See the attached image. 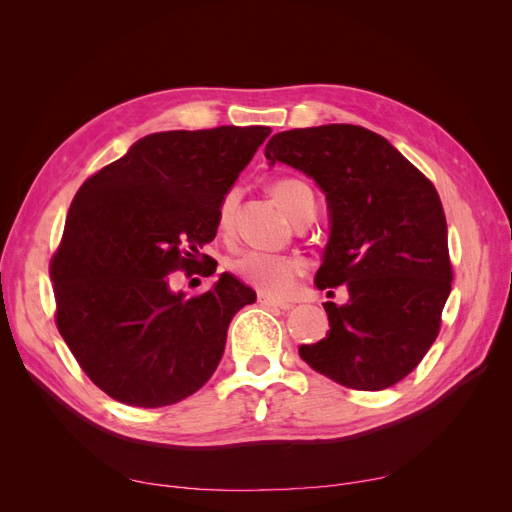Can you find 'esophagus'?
Returning <instances> with one entry per match:
<instances>
[{"mask_svg":"<svg viewBox=\"0 0 512 512\" xmlns=\"http://www.w3.org/2000/svg\"><path fill=\"white\" fill-rule=\"evenodd\" d=\"M258 303H260V305H265V307H275V309H290V305H288V303H284V301H275V299H271V297H265V294H260V297H258Z\"/></svg>","mask_w":512,"mask_h":512,"instance_id":"34e87169","label":"esophagus"}]
</instances>
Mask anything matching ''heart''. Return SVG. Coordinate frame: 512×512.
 Listing matches in <instances>:
<instances>
[{
	"label": "heart",
	"instance_id": "heart-1",
	"mask_svg": "<svg viewBox=\"0 0 512 512\" xmlns=\"http://www.w3.org/2000/svg\"><path fill=\"white\" fill-rule=\"evenodd\" d=\"M271 194L275 203L280 205L288 218L294 220L307 207L314 205V194L309 185L299 179H280L271 185ZM237 205V192L230 190L218 207V228L228 230L232 224V213ZM228 269L232 275L247 286H252L265 297L282 299L297 286L299 275L305 271V262L294 256H280L267 252H241L230 258Z\"/></svg>",
	"mask_w": 512,
	"mask_h": 512
}]
</instances>
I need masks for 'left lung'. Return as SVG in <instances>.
Instances as JSON below:
<instances>
[{"label": "left lung", "mask_w": 512, "mask_h": 512, "mask_svg": "<svg viewBox=\"0 0 512 512\" xmlns=\"http://www.w3.org/2000/svg\"><path fill=\"white\" fill-rule=\"evenodd\" d=\"M265 156L303 170L327 194L331 237L316 286L348 290L344 305L324 303L331 329L301 346V359L348 389H389L436 342L451 292L436 188L384 136L352 123L280 132Z\"/></svg>", "instance_id": "left-lung-1"}]
</instances>
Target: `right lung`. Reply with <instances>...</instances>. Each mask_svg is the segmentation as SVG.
Wrapping results in <instances>:
<instances>
[{"label": "right lung", "instance_id": "add662e5", "mask_svg": "<svg viewBox=\"0 0 512 512\" xmlns=\"http://www.w3.org/2000/svg\"><path fill=\"white\" fill-rule=\"evenodd\" d=\"M269 134L265 126L149 134L76 192L51 258L55 322L108 397L160 408L213 376L232 316L256 292L222 273L188 299L166 277L205 265L200 247L215 239L222 198Z\"/></svg>", "mask_w": 512, "mask_h": 512}]
</instances>
